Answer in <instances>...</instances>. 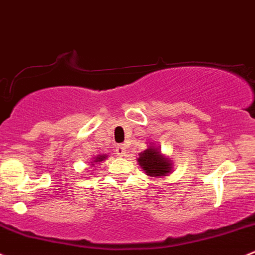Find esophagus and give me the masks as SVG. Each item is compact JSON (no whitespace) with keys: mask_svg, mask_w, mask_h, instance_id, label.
Segmentation results:
<instances>
[{"mask_svg":"<svg viewBox=\"0 0 255 255\" xmlns=\"http://www.w3.org/2000/svg\"><path fill=\"white\" fill-rule=\"evenodd\" d=\"M116 152H117V155L121 156V157H123V156L127 155V146H126L125 144H120V145H117V147H116Z\"/></svg>","mask_w":255,"mask_h":255,"instance_id":"obj_1","label":"esophagus"}]
</instances>
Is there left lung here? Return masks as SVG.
Returning <instances> with one entry per match:
<instances>
[{"mask_svg": "<svg viewBox=\"0 0 255 255\" xmlns=\"http://www.w3.org/2000/svg\"><path fill=\"white\" fill-rule=\"evenodd\" d=\"M139 164L150 177H166L172 169V163L164 157L161 151L153 146H149L146 150L139 153Z\"/></svg>", "mask_w": 255, "mask_h": 255, "instance_id": "left-lung-1", "label": "left lung"}]
</instances>
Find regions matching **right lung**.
Here are the masks:
<instances>
[{
	"label": "right lung",
	"mask_w": 255,
	"mask_h": 255,
	"mask_svg": "<svg viewBox=\"0 0 255 255\" xmlns=\"http://www.w3.org/2000/svg\"><path fill=\"white\" fill-rule=\"evenodd\" d=\"M106 157H108V155H99L96 159H94V162H102V161H104Z\"/></svg>",
	"instance_id": "1"
}]
</instances>
